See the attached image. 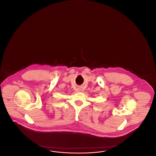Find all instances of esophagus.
Instances as JSON below:
<instances>
[{
  "instance_id": "esophagus-1",
  "label": "esophagus",
  "mask_w": 156,
  "mask_h": 156,
  "mask_svg": "<svg viewBox=\"0 0 156 156\" xmlns=\"http://www.w3.org/2000/svg\"><path fill=\"white\" fill-rule=\"evenodd\" d=\"M78 89H79V90H81V88H78Z\"/></svg>"
}]
</instances>
